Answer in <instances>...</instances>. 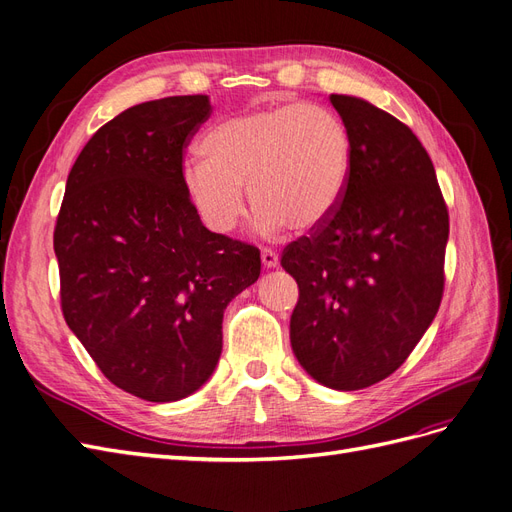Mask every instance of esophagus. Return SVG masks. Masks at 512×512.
<instances>
[{"label":"esophagus","mask_w":512,"mask_h":512,"mask_svg":"<svg viewBox=\"0 0 512 512\" xmlns=\"http://www.w3.org/2000/svg\"><path fill=\"white\" fill-rule=\"evenodd\" d=\"M260 260L265 269H275L277 265H280V256H277L273 250H269V247H265V250L260 252Z\"/></svg>","instance_id":"34e87169"}]
</instances>
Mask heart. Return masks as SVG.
<instances>
[{
	"instance_id": "heart-1",
	"label": "heart",
	"mask_w": 512,
	"mask_h": 512,
	"mask_svg": "<svg viewBox=\"0 0 512 512\" xmlns=\"http://www.w3.org/2000/svg\"><path fill=\"white\" fill-rule=\"evenodd\" d=\"M203 160L181 168V188L196 218L228 235L256 207L262 235L290 226L314 230L337 211L352 173V138L331 108L316 102L260 106L230 115L200 141Z\"/></svg>"
}]
</instances>
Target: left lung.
I'll use <instances>...</instances> for the list:
<instances>
[{
	"label": "left lung",
	"mask_w": 512,
	"mask_h": 512,
	"mask_svg": "<svg viewBox=\"0 0 512 512\" xmlns=\"http://www.w3.org/2000/svg\"><path fill=\"white\" fill-rule=\"evenodd\" d=\"M352 138V173L337 211L286 245L299 284L290 344L301 367L335 391L391 376L438 314L448 211L431 158L382 108L331 96Z\"/></svg>",
	"instance_id": "1"
}]
</instances>
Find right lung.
Segmentation results:
<instances>
[{
    "instance_id": "right-lung-1",
    "label": "right lung",
    "mask_w": 512,
    "mask_h": 512,
    "mask_svg": "<svg viewBox=\"0 0 512 512\" xmlns=\"http://www.w3.org/2000/svg\"><path fill=\"white\" fill-rule=\"evenodd\" d=\"M209 96L136 104L76 158L53 235L61 309L102 374L145 401L203 386L226 305L260 275L258 247L203 226L181 188Z\"/></svg>"
}]
</instances>
